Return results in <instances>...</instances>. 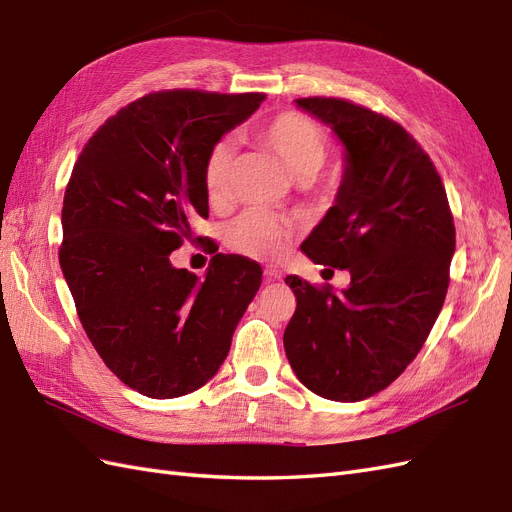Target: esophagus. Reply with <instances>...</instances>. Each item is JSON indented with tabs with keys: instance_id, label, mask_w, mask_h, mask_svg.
Wrapping results in <instances>:
<instances>
[{
	"instance_id": "34e87169",
	"label": "esophagus",
	"mask_w": 512,
	"mask_h": 512,
	"mask_svg": "<svg viewBox=\"0 0 512 512\" xmlns=\"http://www.w3.org/2000/svg\"><path fill=\"white\" fill-rule=\"evenodd\" d=\"M264 274H266V281H283V270L279 268V266H266V270H264Z\"/></svg>"
}]
</instances>
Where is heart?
Instances as JSON below:
<instances>
[{"label": "heart", "mask_w": 512, "mask_h": 512, "mask_svg": "<svg viewBox=\"0 0 512 512\" xmlns=\"http://www.w3.org/2000/svg\"><path fill=\"white\" fill-rule=\"evenodd\" d=\"M259 141L281 158L289 175L298 182H311L328 156V135L313 118L298 111H285L259 128ZM236 163V145L231 139H221L212 145L203 167V184L210 201H223L229 193L231 171ZM227 242L233 251L253 257L272 259L281 255L294 225L285 216L253 208L242 212L227 225Z\"/></svg>", "instance_id": "b5f03b06"}]
</instances>
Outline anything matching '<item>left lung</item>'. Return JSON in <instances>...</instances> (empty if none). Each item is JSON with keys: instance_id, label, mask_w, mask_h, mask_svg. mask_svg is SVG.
I'll list each match as a JSON object with an SVG mask.
<instances>
[{"instance_id": "8db88e82", "label": "left lung", "mask_w": 512, "mask_h": 512, "mask_svg": "<svg viewBox=\"0 0 512 512\" xmlns=\"http://www.w3.org/2000/svg\"><path fill=\"white\" fill-rule=\"evenodd\" d=\"M343 145L334 203L300 251L349 270L334 296L287 276L298 306L285 328L300 382L330 401H362L397 379L425 345L448 289L455 223L431 158L403 126L341 98H298Z\"/></svg>"}]
</instances>
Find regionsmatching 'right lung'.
I'll return each mask as SVG.
<instances>
[{
  "instance_id": "right-lung-1",
  "label": "right lung",
  "mask_w": 512,
  "mask_h": 512,
  "mask_svg": "<svg viewBox=\"0 0 512 512\" xmlns=\"http://www.w3.org/2000/svg\"><path fill=\"white\" fill-rule=\"evenodd\" d=\"M264 94L143 96L87 141L64 195L60 266L87 339L126 386L175 399L208 384L261 285L255 261L218 253L199 279L169 255L208 218L203 167Z\"/></svg>"
}]
</instances>
